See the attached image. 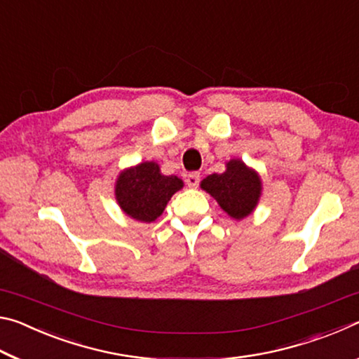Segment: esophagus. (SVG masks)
<instances>
[{"label": "esophagus", "instance_id": "esophagus-1", "mask_svg": "<svg viewBox=\"0 0 359 359\" xmlns=\"http://www.w3.org/2000/svg\"><path fill=\"white\" fill-rule=\"evenodd\" d=\"M199 180H201V175H199V172H191L187 175V185L191 188H196L199 185Z\"/></svg>", "mask_w": 359, "mask_h": 359}]
</instances>
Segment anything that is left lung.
<instances>
[{"label":"left lung","instance_id":"left-lung-1","mask_svg":"<svg viewBox=\"0 0 359 359\" xmlns=\"http://www.w3.org/2000/svg\"><path fill=\"white\" fill-rule=\"evenodd\" d=\"M201 188L236 220L250 215L261 196V179L257 171L241 160H229L223 174L208 175Z\"/></svg>","mask_w":359,"mask_h":359}]
</instances>
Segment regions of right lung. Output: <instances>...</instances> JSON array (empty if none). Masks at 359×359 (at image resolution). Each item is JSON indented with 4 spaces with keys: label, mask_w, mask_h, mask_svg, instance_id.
I'll use <instances>...</instances> for the list:
<instances>
[{
    "label": "right lung",
    "mask_w": 359,
    "mask_h": 359,
    "mask_svg": "<svg viewBox=\"0 0 359 359\" xmlns=\"http://www.w3.org/2000/svg\"><path fill=\"white\" fill-rule=\"evenodd\" d=\"M184 187L177 175H163L155 161H144L121 171L115 182V199L126 215L137 222H155L169 199Z\"/></svg>",
    "instance_id": "add662e5"
}]
</instances>
